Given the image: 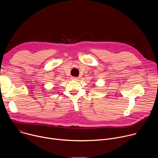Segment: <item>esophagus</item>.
<instances>
[{
	"instance_id": "34e87169",
	"label": "esophagus",
	"mask_w": 158,
	"mask_h": 158,
	"mask_svg": "<svg viewBox=\"0 0 158 158\" xmlns=\"http://www.w3.org/2000/svg\"><path fill=\"white\" fill-rule=\"evenodd\" d=\"M71 79L73 80V81H77V80H78V77H71Z\"/></svg>"
}]
</instances>
